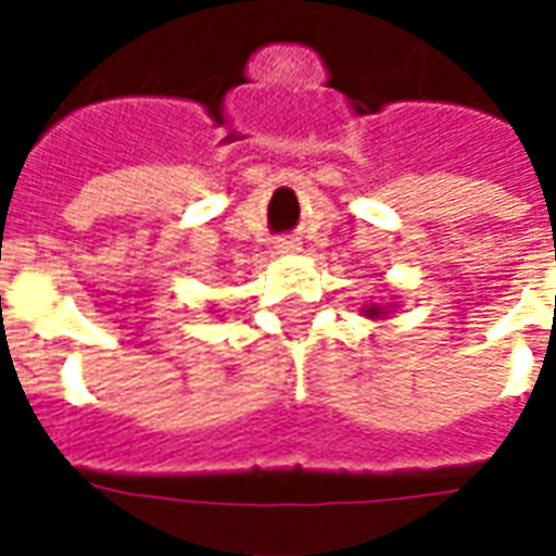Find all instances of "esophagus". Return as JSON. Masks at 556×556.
Returning a JSON list of instances; mask_svg holds the SVG:
<instances>
[{"label": "esophagus", "instance_id": "obj_1", "mask_svg": "<svg viewBox=\"0 0 556 556\" xmlns=\"http://www.w3.org/2000/svg\"><path fill=\"white\" fill-rule=\"evenodd\" d=\"M301 250V243L294 241V238H282V241H277V253L279 255H294Z\"/></svg>", "mask_w": 556, "mask_h": 556}]
</instances>
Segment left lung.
Returning <instances> with one entry per match:
<instances>
[{"label": "left lung", "mask_w": 556, "mask_h": 556, "mask_svg": "<svg viewBox=\"0 0 556 556\" xmlns=\"http://www.w3.org/2000/svg\"><path fill=\"white\" fill-rule=\"evenodd\" d=\"M363 318H372V321H384L390 315L396 313V303H366L361 309Z\"/></svg>", "instance_id": "1"}]
</instances>
